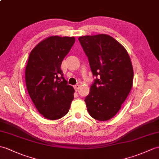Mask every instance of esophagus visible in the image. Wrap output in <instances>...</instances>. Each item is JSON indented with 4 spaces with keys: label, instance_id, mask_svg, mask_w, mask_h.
<instances>
[{
    "label": "esophagus",
    "instance_id": "1",
    "mask_svg": "<svg viewBox=\"0 0 159 159\" xmlns=\"http://www.w3.org/2000/svg\"><path fill=\"white\" fill-rule=\"evenodd\" d=\"M79 89V84H76V85L75 86V89L76 91H78Z\"/></svg>",
    "mask_w": 159,
    "mask_h": 159
}]
</instances>
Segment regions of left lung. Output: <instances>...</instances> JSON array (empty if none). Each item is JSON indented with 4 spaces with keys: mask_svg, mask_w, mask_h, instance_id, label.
<instances>
[{
    "mask_svg": "<svg viewBox=\"0 0 159 159\" xmlns=\"http://www.w3.org/2000/svg\"><path fill=\"white\" fill-rule=\"evenodd\" d=\"M79 40L88 57L94 80L85 98L94 119L106 121L119 111L133 86L134 70L125 48L111 36H82Z\"/></svg>",
    "mask_w": 159,
    "mask_h": 159,
    "instance_id": "obj_1",
    "label": "left lung"
}]
</instances>
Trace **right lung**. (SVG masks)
Returning a JSON list of instances; mask_svg holds the SVG:
<instances>
[{
	"label": "right lung",
	"instance_id": "1",
	"mask_svg": "<svg viewBox=\"0 0 159 159\" xmlns=\"http://www.w3.org/2000/svg\"><path fill=\"white\" fill-rule=\"evenodd\" d=\"M75 42L74 36H49L29 55L25 70L27 90L36 108L47 119L65 116L74 99L75 89L64 79L61 65Z\"/></svg>",
	"mask_w": 159,
	"mask_h": 159
}]
</instances>
